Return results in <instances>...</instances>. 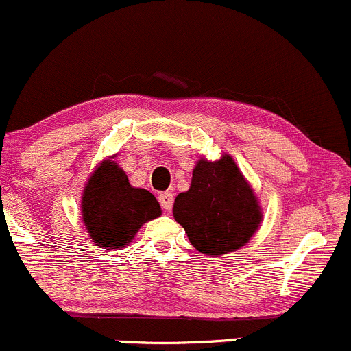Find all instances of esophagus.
<instances>
[{
  "instance_id": "1",
  "label": "esophagus",
  "mask_w": 351,
  "mask_h": 351,
  "mask_svg": "<svg viewBox=\"0 0 351 351\" xmlns=\"http://www.w3.org/2000/svg\"><path fill=\"white\" fill-rule=\"evenodd\" d=\"M158 201L162 204V208L165 210H170L173 208V193L170 191H165L158 194Z\"/></svg>"
}]
</instances>
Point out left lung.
<instances>
[{"label": "left lung", "mask_w": 351, "mask_h": 351, "mask_svg": "<svg viewBox=\"0 0 351 351\" xmlns=\"http://www.w3.org/2000/svg\"><path fill=\"white\" fill-rule=\"evenodd\" d=\"M173 216L196 250L226 255L253 237L263 214L242 171L230 155H222L216 162L196 163L191 186L176 196Z\"/></svg>", "instance_id": "obj_1"}]
</instances>
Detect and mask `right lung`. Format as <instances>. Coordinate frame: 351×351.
<instances>
[{"instance_id":"add662e5","label":"right lung","mask_w":351,"mask_h":351,"mask_svg":"<svg viewBox=\"0 0 351 351\" xmlns=\"http://www.w3.org/2000/svg\"><path fill=\"white\" fill-rule=\"evenodd\" d=\"M162 214L150 191L130 186L128 175L111 158L99 163L83 189L82 216L98 247L122 248L145 222Z\"/></svg>"}]
</instances>
